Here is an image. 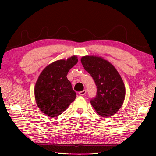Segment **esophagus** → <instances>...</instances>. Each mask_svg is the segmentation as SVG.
I'll list each match as a JSON object with an SVG mask.
<instances>
[{
    "mask_svg": "<svg viewBox=\"0 0 156 156\" xmlns=\"http://www.w3.org/2000/svg\"><path fill=\"white\" fill-rule=\"evenodd\" d=\"M86 93H87V90H86L79 92V94H80V96H84V95L86 94Z\"/></svg>",
    "mask_w": 156,
    "mask_h": 156,
    "instance_id": "34e87169",
    "label": "esophagus"
}]
</instances>
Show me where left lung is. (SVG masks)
<instances>
[{"label": "left lung", "instance_id": "obj_1", "mask_svg": "<svg viewBox=\"0 0 156 156\" xmlns=\"http://www.w3.org/2000/svg\"><path fill=\"white\" fill-rule=\"evenodd\" d=\"M81 62L97 87V96L90 101L92 106L102 117L114 115L125 97V84L120 74L113 65L98 56H83Z\"/></svg>", "mask_w": 156, "mask_h": 156}]
</instances>
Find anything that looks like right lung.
Segmentation results:
<instances>
[{
  "label": "right lung",
  "mask_w": 156,
  "mask_h": 156,
  "mask_svg": "<svg viewBox=\"0 0 156 156\" xmlns=\"http://www.w3.org/2000/svg\"><path fill=\"white\" fill-rule=\"evenodd\" d=\"M77 62L75 55L59 59L46 66L39 75L34 88L35 98L40 111L48 117H58L75 100L76 92L66 76Z\"/></svg>",
  "instance_id": "obj_1"
}]
</instances>
